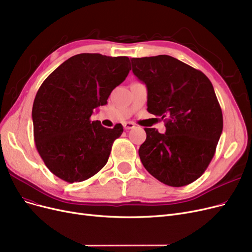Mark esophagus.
Returning <instances> with one entry per match:
<instances>
[{
    "instance_id": "34e87169",
    "label": "esophagus",
    "mask_w": 252,
    "mask_h": 252,
    "mask_svg": "<svg viewBox=\"0 0 252 252\" xmlns=\"http://www.w3.org/2000/svg\"><path fill=\"white\" fill-rule=\"evenodd\" d=\"M124 127L126 129H132L135 127V124L134 123H125L124 124Z\"/></svg>"
}]
</instances>
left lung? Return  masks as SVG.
<instances>
[{"label": "left lung", "instance_id": "1", "mask_svg": "<svg viewBox=\"0 0 252 252\" xmlns=\"http://www.w3.org/2000/svg\"><path fill=\"white\" fill-rule=\"evenodd\" d=\"M147 88V111L164 118L166 132L145 127L139 157L154 178L183 187L206 171L223 128L217 96L208 77L171 56L132 58Z\"/></svg>", "mask_w": 252, "mask_h": 252}]
</instances>
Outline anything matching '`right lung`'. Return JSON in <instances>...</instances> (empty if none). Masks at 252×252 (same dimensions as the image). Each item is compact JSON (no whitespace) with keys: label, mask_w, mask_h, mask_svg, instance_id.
<instances>
[{"label":"right lung","mask_w":252,"mask_h":252,"mask_svg":"<svg viewBox=\"0 0 252 252\" xmlns=\"http://www.w3.org/2000/svg\"><path fill=\"white\" fill-rule=\"evenodd\" d=\"M126 56H72L44 80L32 109L34 141L50 171L67 183L85 181L108 162L120 137V124L107 128L91 121L95 108L107 104L112 90L131 70Z\"/></svg>","instance_id":"add662e5"}]
</instances>
